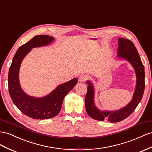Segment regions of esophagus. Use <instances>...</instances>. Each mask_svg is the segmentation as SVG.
I'll return each instance as SVG.
<instances>
[{"instance_id": "1", "label": "esophagus", "mask_w": 152, "mask_h": 152, "mask_svg": "<svg viewBox=\"0 0 152 152\" xmlns=\"http://www.w3.org/2000/svg\"><path fill=\"white\" fill-rule=\"evenodd\" d=\"M88 79V76H86V75H81L79 77V81H80V82H83V81H85L86 80Z\"/></svg>"}]
</instances>
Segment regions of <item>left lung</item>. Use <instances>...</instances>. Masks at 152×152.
<instances>
[{
  "mask_svg": "<svg viewBox=\"0 0 152 152\" xmlns=\"http://www.w3.org/2000/svg\"><path fill=\"white\" fill-rule=\"evenodd\" d=\"M118 56L121 59L128 61L133 67L136 75V85L133 97L130 103L118 110L102 111L98 109L94 103V88L91 81H87L88 85L87 92L85 96V103L86 111L89 116L98 121L107 120L110 123L121 121L128 118L141 102L145 91V67L140 58L137 49L133 42L126 38L118 39Z\"/></svg>",
  "mask_w": 152,
  "mask_h": 152,
  "instance_id": "1",
  "label": "left lung"
}]
</instances>
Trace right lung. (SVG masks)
<instances>
[{
  "label": "right lung",
  "instance_id": "obj_1",
  "mask_svg": "<svg viewBox=\"0 0 152 152\" xmlns=\"http://www.w3.org/2000/svg\"><path fill=\"white\" fill-rule=\"evenodd\" d=\"M54 38L49 35L34 37L17 50L9 69V93L13 103L23 114L35 119H46L57 115L61 108L65 96L77 82L73 78L54 88L48 95L41 98L31 96L21 88L19 81V70L23 59L33 48L50 44Z\"/></svg>",
  "mask_w": 152,
  "mask_h": 152
}]
</instances>
